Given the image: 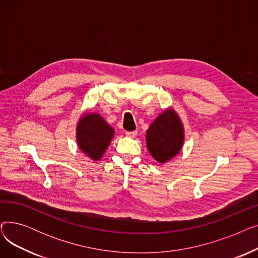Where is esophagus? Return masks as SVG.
Returning <instances> with one entry per match:
<instances>
[{"mask_svg": "<svg viewBox=\"0 0 258 258\" xmlns=\"http://www.w3.org/2000/svg\"><path fill=\"white\" fill-rule=\"evenodd\" d=\"M125 135L130 138H135L137 136V131H133V132H125Z\"/></svg>", "mask_w": 258, "mask_h": 258, "instance_id": "34e87169", "label": "esophagus"}]
</instances>
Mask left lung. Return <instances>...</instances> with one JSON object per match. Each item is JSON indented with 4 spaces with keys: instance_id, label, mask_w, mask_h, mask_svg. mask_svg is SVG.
<instances>
[{
    "instance_id": "left-lung-1",
    "label": "left lung",
    "mask_w": 258,
    "mask_h": 258,
    "mask_svg": "<svg viewBox=\"0 0 258 258\" xmlns=\"http://www.w3.org/2000/svg\"><path fill=\"white\" fill-rule=\"evenodd\" d=\"M185 140L184 124L172 107L160 113L146 131V146L159 163H167L177 156Z\"/></svg>"
}]
</instances>
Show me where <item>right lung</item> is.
I'll use <instances>...</instances> for the list:
<instances>
[{"label":"right lung","instance_id":"obj_1","mask_svg":"<svg viewBox=\"0 0 258 258\" xmlns=\"http://www.w3.org/2000/svg\"><path fill=\"white\" fill-rule=\"evenodd\" d=\"M115 130L98 113L86 112L76 124L78 148L94 162L101 160L114 138Z\"/></svg>","mask_w":258,"mask_h":258}]
</instances>
